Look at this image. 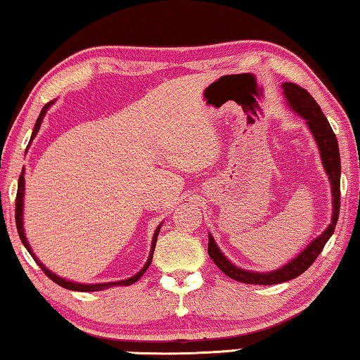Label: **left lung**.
Listing matches in <instances>:
<instances>
[{"mask_svg": "<svg viewBox=\"0 0 360 360\" xmlns=\"http://www.w3.org/2000/svg\"><path fill=\"white\" fill-rule=\"evenodd\" d=\"M283 95L287 98V105L292 110L307 121L308 129L316 141L319 155H321L324 172L328 174L329 184H331V193H333V218L331 224L319 234L316 239L308 244L297 257L285 264L283 267L272 272H250V270H244L236 267L233 262L226 259V255L221 252L218 245H216L213 236H208V254L213 259V262L218 265L223 274L228 275L229 278L238 280L240 283H252V285H275L288 282V280L297 278L302 275L309 265H311L321 250L328 239L331 238L336 228L338 218H339V206H341V157H339V146L336 134H334L331 126L323 115L321 108L318 103L313 100V96L304 90V88L295 85V83L285 82L283 85Z\"/></svg>", "mask_w": 360, "mask_h": 360, "instance_id": "8db88e82", "label": "left lung"}]
</instances>
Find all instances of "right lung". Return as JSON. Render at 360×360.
I'll return each instance as SVG.
<instances>
[{
    "mask_svg": "<svg viewBox=\"0 0 360 360\" xmlns=\"http://www.w3.org/2000/svg\"><path fill=\"white\" fill-rule=\"evenodd\" d=\"M52 105H53V101L47 103V105L42 108L41 115H39L37 121H36V126H34V131H32L31 141L34 139V137H36V134L39 132V129H41V122H42V120H44V116H46L47 110H49V108H51ZM22 206H24V170L21 172V175H19V181H18V195H16V228H18V234H19V238H21V243L24 244V248H26V249H27V252L32 255V259L36 260L39 267H41V269L44 270V274H46L49 278L53 280V282H56L57 285H60V287H63V288H67V290H75V292H100V290H106V288H111V287H117V285H121V287H127V285L136 283L137 280H139V278L142 277V275H144L146 270L149 269V265H150V262H152V255H154V249H155V243H157V236H159V231H160V226H162V224H159V228H157V229H155V233H154V238H152L150 254H149V259H147L146 265H144V267H142V269L139 270V272H137L136 275H132L131 278L120 280V282L90 283V285H88V283H77V282H70V280H65V278L58 277V275H56L53 272H51V270H49V269L46 267V265H44V264L41 262V260H39V259L36 257V254L32 252L31 245H29L27 239H26V234H24V226H22Z\"/></svg>",
    "mask_w": 360,
    "mask_h": 360,
    "instance_id": "right-lung-1",
    "label": "right lung"
}]
</instances>
